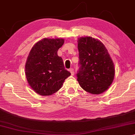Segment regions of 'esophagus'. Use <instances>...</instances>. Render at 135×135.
Here are the masks:
<instances>
[{"instance_id":"esophagus-1","label":"esophagus","mask_w":135,"mask_h":135,"mask_svg":"<svg viewBox=\"0 0 135 135\" xmlns=\"http://www.w3.org/2000/svg\"><path fill=\"white\" fill-rule=\"evenodd\" d=\"M70 73H71V74L72 76H73L74 74V69L73 68H70Z\"/></svg>"}]
</instances>
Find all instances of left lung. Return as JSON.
Returning a JSON list of instances; mask_svg holds the SVG:
<instances>
[{
    "instance_id": "1",
    "label": "left lung",
    "mask_w": 135,
    "mask_h": 135,
    "mask_svg": "<svg viewBox=\"0 0 135 135\" xmlns=\"http://www.w3.org/2000/svg\"><path fill=\"white\" fill-rule=\"evenodd\" d=\"M79 68L76 76L80 86L93 94L106 91L114 79L115 68L108 51L99 40L79 38Z\"/></svg>"
}]
</instances>
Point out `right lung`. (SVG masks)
Segmentation results:
<instances>
[{
  "label": "right lung",
  "instance_id": "1",
  "mask_svg": "<svg viewBox=\"0 0 135 135\" xmlns=\"http://www.w3.org/2000/svg\"><path fill=\"white\" fill-rule=\"evenodd\" d=\"M62 38H44L32 48L25 66L29 85L41 95H50L62 86L71 73L64 67L57 50L62 46Z\"/></svg>",
  "mask_w": 135,
  "mask_h": 135
}]
</instances>
